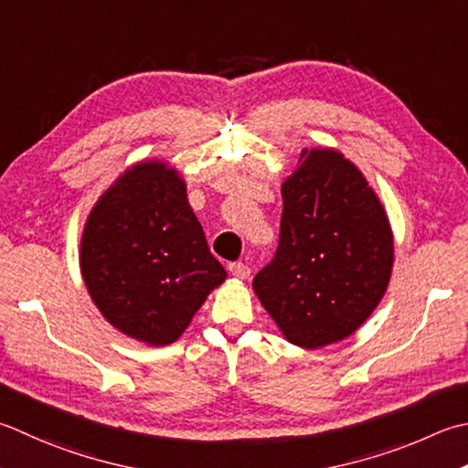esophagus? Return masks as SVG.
Wrapping results in <instances>:
<instances>
[{
    "mask_svg": "<svg viewBox=\"0 0 468 468\" xmlns=\"http://www.w3.org/2000/svg\"><path fill=\"white\" fill-rule=\"evenodd\" d=\"M229 271H231L235 278L245 280L247 276H250V265L243 261H233V263H229Z\"/></svg>",
    "mask_w": 468,
    "mask_h": 468,
    "instance_id": "1",
    "label": "esophagus"
}]
</instances>
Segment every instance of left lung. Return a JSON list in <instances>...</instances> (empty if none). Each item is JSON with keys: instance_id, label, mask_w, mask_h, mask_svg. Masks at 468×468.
I'll return each mask as SVG.
<instances>
[{"instance_id": "obj_1", "label": "left lung", "mask_w": 468, "mask_h": 468, "mask_svg": "<svg viewBox=\"0 0 468 468\" xmlns=\"http://www.w3.org/2000/svg\"><path fill=\"white\" fill-rule=\"evenodd\" d=\"M276 253L253 290L290 343L343 341L379 304L391 276L386 210L349 160L304 150L282 186Z\"/></svg>"}]
</instances>
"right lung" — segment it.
Listing matches in <instances>:
<instances>
[{"mask_svg": "<svg viewBox=\"0 0 468 468\" xmlns=\"http://www.w3.org/2000/svg\"><path fill=\"white\" fill-rule=\"evenodd\" d=\"M80 271L103 316L148 345L174 343L225 280L176 172L127 170L90 210Z\"/></svg>", "mask_w": 468, "mask_h": 468, "instance_id": "right-lung-1", "label": "right lung"}]
</instances>
